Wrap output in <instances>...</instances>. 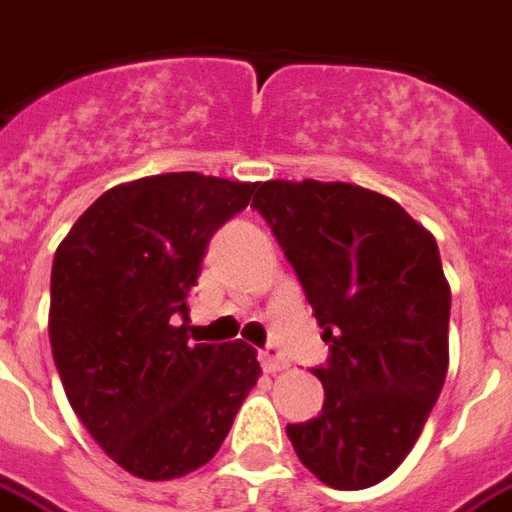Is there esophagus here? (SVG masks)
<instances>
[{"instance_id": "obj_1", "label": "esophagus", "mask_w": 512, "mask_h": 512, "mask_svg": "<svg viewBox=\"0 0 512 512\" xmlns=\"http://www.w3.org/2000/svg\"><path fill=\"white\" fill-rule=\"evenodd\" d=\"M257 359H260V365H263L266 373H279V370H285V367H288V359H285L282 351H277L274 345H266V348L257 354Z\"/></svg>"}]
</instances>
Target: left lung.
<instances>
[{
	"label": "left lung",
	"instance_id": "8db88e82",
	"mask_svg": "<svg viewBox=\"0 0 512 512\" xmlns=\"http://www.w3.org/2000/svg\"><path fill=\"white\" fill-rule=\"evenodd\" d=\"M255 208L329 345L318 417L288 425L321 483L359 491L403 463L447 378L450 285L436 238L395 200L351 183L268 180Z\"/></svg>",
	"mask_w": 512,
	"mask_h": 512
}]
</instances>
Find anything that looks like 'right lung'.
Listing matches in <instances>:
<instances>
[{"label": "right lung", "mask_w": 512, "mask_h": 512, "mask_svg": "<svg viewBox=\"0 0 512 512\" xmlns=\"http://www.w3.org/2000/svg\"><path fill=\"white\" fill-rule=\"evenodd\" d=\"M257 183L169 172L115 186L51 266L49 337L76 417L142 480L200 469L260 376L246 343H189V290L213 233Z\"/></svg>", "instance_id": "obj_1"}]
</instances>
